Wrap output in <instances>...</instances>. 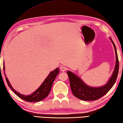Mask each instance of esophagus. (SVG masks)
Instances as JSON below:
<instances>
[{
  "label": "esophagus",
  "instance_id": "esophagus-1",
  "mask_svg": "<svg viewBox=\"0 0 123 123\" xmlns=\"http://www.w3.org/2000/svg\"><path fill=\"white\" fill-rule=\"evenodd\" d=\"M60 69H61V70L62 71H65L67 70V68L65 66H61V67H60Z\"/></svg>",
  "mask_w": 123,
  "mask_h": 123
}]
</instances>
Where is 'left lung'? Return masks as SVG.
I'll return each mask as SVG.
<instances>
[{
  "instance_id": "obj_1",
  "label": "left lung",
  "mask_w": 123,
  "mask_h": 123,
  "mask_svg": "<svg viewBox=\"0 0 123 123\" xmlns=\"http://www.w3.org/2000/svg\"><path fill=\"white\" fill-rule=\"evenodd\" d=\"M111 41L114 46L116 53V64L112 76L105 86L99 88H92L89 86H86L81 79H80L74 74L69 71H67V74L70 81L71 90L72 91L73 94L76 97L83 100H97L108 93L115 83L119 71V60H118L115 44L112 40Z\"/></svg>"
}]
</instances>
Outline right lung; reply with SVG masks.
<instances>
[{"label": "right lung", "instance_id": "add662e5", "mask_svg": "<svg viewBox=\"0 0 123 123\" xmlns=\"http://www.w3.org/2000/svg\"><path fill=\"white\" fill-rule=\"evenodd\" d=\"M3 69L4 73L5 74V76H6L5 74V66H4V62L3 63ZM59 69L56 68L53 70L52 72H50L49 74L47 77L46 79L44 80V82L42 83L39 88L37 90L34 91L32 94L31 95L25 96L24 95L20 94L19 92H17L11 86V84L9 82L7 78L6 77V81L7 82L8 86L12 89V90L21 99H23L25 101L29 102H39L41 100H43L48 96L49 93L53 82L55 79L56 76L59 74Z\"/></svg>", "mask_w": 123, "mask_h": 123}]
</instances>
